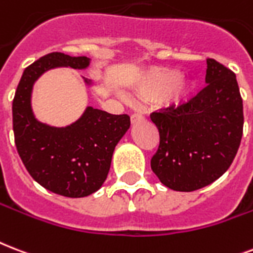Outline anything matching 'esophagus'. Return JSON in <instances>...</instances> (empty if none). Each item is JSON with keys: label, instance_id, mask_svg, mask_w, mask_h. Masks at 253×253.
Segmentation results:
<instances>
[{"label": "esophagus", "instance_id": "34e87169", "mask_svg": "<svg viewBox=\"0 0 253 253\" xmlns=\"http://www.w3.org/2000/svg\"><path fill=\"white\" fill-rule=\"evenodd\" d=\"M143 119V115L139 113H134L132 115H131V122L132 123H136V122H140Z\"/></svg>", "mask_w": 253, "mask_h": 253}]
</instances>
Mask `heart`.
Wrapping results in <instances>:
<instances>
[{"instance_id":"obj_1","label":"heart","mask_w":253,"mask_h":253,"mask_svg":"<svg viewBox=\"0 0 253 253\" xmlns=\"http://www.w3.org/2000/svg\"><path fill=\"white\" fill-rule=\"evenodd\" d=\"M194 91V84L188 80H180V73L172 69L157 67L144 75L136 87V95L146 101L167 98L171 105L186 102Z\"/></svg>"}]
</instances>
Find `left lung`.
<instances>
[{"instance_id": "8db88e82", "label": "left lung", "mask_w": 253, "mask_h": 253, "mask_svg": "<svg viewBox=\"0 0 253 253\" xmlns=\"http://www.w3.org/2000/svg\"><path fill=\"white\" fill-rule=\"evenodd\" d=\"M207 86L190 101L154 111L159 146L151 169L166 187L199 190L229 169L243 136V99L236 75L207 58Z\"/></svg>"}]
</instances>
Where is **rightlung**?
<instances>
[{
	"label": "right lung",
	"mask_w": 253,
	"mask_h": 253,
	"mask_svg": "<svg viewBox=\"0 0 253 253\" xmlns=\"http://www.w3.org/2000/svg\"><path fill=\"white\" fill-rule=\"evenodd\" d=\"M88 63L87 57L46 54L25 69L13 99L14 142L25 167L46 190L67 198H84L101 188L114 148L130 127V117L87 107L70 126L51 127L34 118L30 98L33 84L46 70L84 69Z\"/></svg>",
	"instance_id": "add662e5"
}]
</instances>
